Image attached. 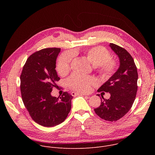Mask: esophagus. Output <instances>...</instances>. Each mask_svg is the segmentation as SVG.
<instances>
[{
	"label": "esophagus",
	"mask_w": 155,
	"mask_h": 155,
	"mask_svg": "<svg viewBox=\"0 0 155 155\" xmlns=\"http://www.w3.org/2000/svg\"><path fill=\"white\" fill-rule=\"evenodd\" d=\"M80 94L79 93H75V92H72V95L73 96H77V95H79ZM80 94L81 95H83V96H87V94H84V93H80Z\"/></svg>",
	"instance_id": "esophagus-1"
}]
</instances>
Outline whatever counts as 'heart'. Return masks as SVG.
<instances>
[{"mask_svg": "<svg viewBox=\"0 0 155 155\" xmlns=\"http://www.w3.org/2000/svg\"><path fill=\"white\" fill-rule=\"evenodd\" d=\"M86 57L91 64L105 76L108 77L112 75L117 68V62L110 59L111 56L105 48L97 47L88 50ZM73 57L71 53H65L59 58L57 69L61 75L67 73L70 69L71 62ZM68 83L72 89L83 93L89 92L91 89V85L96 83V80L78 73H74L68 80Z\"/></svg>", "mask_w": 155, "mask_h": 155, "instance_id": "obj_1", "label": "heart"}]
</instances>
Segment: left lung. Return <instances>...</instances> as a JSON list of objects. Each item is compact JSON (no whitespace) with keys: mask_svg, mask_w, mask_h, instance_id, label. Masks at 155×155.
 <instances>
[{"mask_svg":"<svg viewBox=\"0 0 155 155\" xmlns=\"http://www.w3.org/2000/svg\"><path fill=\"white\" fill-rule=\"evenodd\" d=\"M109 46L118 56L120 65L115 73L97 90L109 93L110 97L105 99L102 96L101 104L94 112L105 120L115 121L129 112L134 102L138 74L133 58L125 49L114 43H110Z\"/></svg>","mask_w":155,"mask_h":155,"instance_id":"1","label":"left lung"}]
</instances>
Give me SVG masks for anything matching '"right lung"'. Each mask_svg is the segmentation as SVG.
Returning <instances> with one entry per match:
<instances>
[{
    "label": "right lung",
    "instance_id": "obj_1",
    "mask_svg": "<svg viewBox=\"0 0 155 155\" xmlns=\"http://www.w3.org/2000/svg\"><path fill=\"white\" fill-rule=\"evenodd\" d=\"M61 48H48L31 55L20 77L21 93L30 116L37 123L52 127L62 123L71 109L73 96L64 92L61 97L51 96L59 80L56 61Z\"/></svg>",
    "mask_w": 155,
    "mask_h": 155
}]
</instances>
